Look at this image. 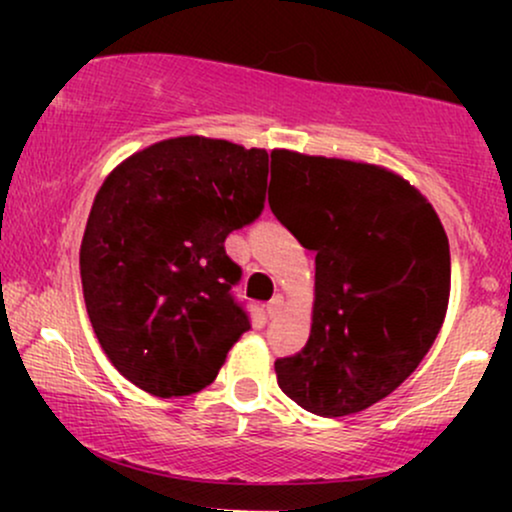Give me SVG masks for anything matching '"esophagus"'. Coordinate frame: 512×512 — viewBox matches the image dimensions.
Here are the masks:
<instances>
[{"instance_id": "esophagus-1", "label": "esophagus", "mask_w": 512, "mask_h": 512, "mask_svg": "<svg viewBox=\"0 0 512 512\" xmlns=\"http://www.w3.org/2000/svg\"><path fill=\"white\" fill-rule=\"evenodd\" d=\"M281 308H284V298H281V296H274L272 301L267 303V317H269V320H274V317L281 313Z\"/></svg>"}]
</instances>
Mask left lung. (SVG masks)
Here are the masks:
<instances>
[{
  "label": "left lung",
  "instance_id": "obj_1",
  "mask_svg": "<svg viewBox=\"0 0 512 512\" xmlns=\"http://www.w3.org/2000/svg\"><path fill=\"white\" fill-rule=\"evenodd\" d=\"M269 207L315 250L308 344L274 363L284 395L317 416L373 407L436 342L450 298V245L402 175L344 158L272 151Z\"/></svg>",
  "mask_w": 512,
  "mask_h": 512
}]
</instances>
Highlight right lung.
<instances>
[{"label":"right lung","mask_w":512,"mask_h":512,"mask_svg":"<svg viewBox=\"0 0 512 512\" xmlns=\"http://www.w3.org/2000/svg\"><path fill=\"white\" fill-rule=\"evenodd\" d=\"M269 154L209 137L163 139L117 166L93 199L79 267L105 356L156 397L214 383L250 330L223 240L262 214Z\"/></svg>","instance_id":"1"}]
</instances>
